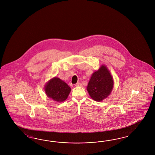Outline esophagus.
Wrapping results in <instances>:
<instances>
[{
	"label": "esophagus",
	"instance_id": "1",
	"mask_svg": "<svg viewBox=\"0 0 155 155\" xmlns=\"http://www.w3.org/2000/svg\"><path fill=\"white\" fill-rule=\"evenodd\" d=\"M75 86L76 87H81L82 86V84L80 83V82H78V83L76 84Z\"/></svg>",
	"mask_w": 155,
	"mask_h": 155
}]
</instances>
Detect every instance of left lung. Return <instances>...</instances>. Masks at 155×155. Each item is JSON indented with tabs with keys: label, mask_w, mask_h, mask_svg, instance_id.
Listing matches in <instances>:
<instances>
[{
	"label": "left lung",
	"mask_w": 155,
	"mask_h": 155,
	"mask_svg": "<svg viewBox=\"0 0 155 155\" xmlns=\"http://www.w3.org/2000/svg\"><path fill=\"white\" fill-rule=\"evenodd\" d=\"M113 87L114 80L110 71L106 66L102 65L91 76L86 88L91 98L101 102L111 94Z\"/></svg>",
	"instance_id": "8db88e82"
}]
</instances>
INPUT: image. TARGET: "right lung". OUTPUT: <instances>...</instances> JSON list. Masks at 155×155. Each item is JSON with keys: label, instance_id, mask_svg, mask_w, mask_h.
Here are the masks:
<instances>
[{"label": "right lung", "instance_id": "1", "mask_svg": "<svg viewBox=\"0 0 155 155\" xmlns=\"http://www.w3.org/2000/svg\"><path fill=\"white\" fill-rule=\"evenodd\" d=\"M44 90L48 98L56 102H62L68 98L71 88L64 81L54 77L45 85Z\"/></svg>", "mask_w": 155, "mask_h": 155}]
</instances>
